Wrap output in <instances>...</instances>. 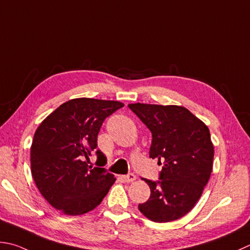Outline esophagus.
<instances>
[{
	"label": "esophagus",
	"mask_w": 250,
	"mask_h": 250,
	"mask_svg": "<svg viewBox=\"0 0 250 250\" xmlns=\"http://www.w3.org/2000/svg\"><path fill=\"white\" fill-rule=\"evenodd\" d=\"M122 180H123L126 183H131V182H134L136 180V175H134V174H131V173L127 174V175L122 176Z\"/></svg>",
	"instance_id": "esophagus-1"
}]
</instances>
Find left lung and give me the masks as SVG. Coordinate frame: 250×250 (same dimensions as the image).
<instances>
[{
  "label": "left lung",
  "mask_w": 250,
  "mask_h": 250,
  "mask_svg": "<svg viewBox=\"0 0 250 250\" xmlns=\"http://www.w3.org/2000/svg\"><path fill=\"white\" fill-rule=\"evenodd\" d=\"M152 134L150 158L163 164L160 181L145 180L150 198L138 209L153 222H171L194 208L208 183L214 148L208 126L182 105L130 103Z\"/></svg>",
  "instance_id": "8db88e82"
}]
</instances>
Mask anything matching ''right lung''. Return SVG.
Masks as SVG:
<instances>
[{
    "label": "right lung",
    "mask_w": 250,
    "mask_h": 250,
    "mask_svg": "<svg viewBox=\"0 0 250 250\" xmlns=\"http://www.w3.org/2000/svg\"><path fill=\"white\" fill-rule=\"evenodd\" d=\"M122 106L120 101L72 99L41 122L30 148L31 174L53 208L67 215L84 214L109 192L116 178L103 167L88 166L89 155L98 147L103 121ZM97 154L105 164L104 154L100 150Z\"/></svg>",
    "instance_id": "add662e5"
}]
</instances>
